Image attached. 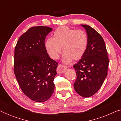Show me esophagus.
Returning <instances> with one entry per match:
<instances>
[{
    "instance_id": "obj_1",
    "label": "esophagus",
    "mask_w": 121,
    "mask_h": 121,
    "mask_svg": "<svg viewBox=\"0 0 121 121\" xmlns=\"http://www.w3.org/2000/svg\"><path fill=\"white\" fill-rule=\"evenodd\" d=\"M66 69H67V67H65V65H63V64H59L57 67V71L58 73H63L64 72Z\"/></svg>"
}]
</instances>
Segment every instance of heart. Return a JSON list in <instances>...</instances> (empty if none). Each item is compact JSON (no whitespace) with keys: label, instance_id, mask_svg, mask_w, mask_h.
I'll return each mask as SVG.
<instances>
[{"label":"heart","instance_id":"obj_1","mask_svg":"<svg viewBox=\"0 0 121 121\" xmlns=\"http://www.w3.org/2000/svg\"><path fill=\"white\" fill-rule=\"evenodd\" d=\"M88 37L82 30L70 29L65 26L58 27L53 34V38L45 42V48L49 56L57 59L62 53H64V61L70 62L72 59L78 60L82 58L86 51Z\"/></svg>","mask_w":121,"mask_h":121}]
</instances>
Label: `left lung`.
<instances>
[{
    "label": "left lung",
    "mask_w": 121,
    "mask_h": 121,
    "mask_svg": "<svg viewBox=\"0 0 121 121\" xmlns=\"http://www.w3.org/2000/svg\"><path fill=\"white\" fill-rule=\"evenodd\" d=\"M88 37L86 51L73 67L77 73L74 84L75 91L84 97L94 95L101 86L107 77L109 59L104 40L93 28L82 25Z\"/></svg>",
    "instance_id": "left-lung-1"
}]
</instances>
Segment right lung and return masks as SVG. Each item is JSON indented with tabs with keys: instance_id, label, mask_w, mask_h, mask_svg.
<instances>
[{
	"instance_id": "right-lung-1",
	"label": "right lung",
	"mask_w": 121,
	"mask_h": 121,
	"mask_svg": "<svg viewBox=\"0 0 121 121\" xmlns=\"http://www.w3.org/2000/svg\"><path fill=\"white\" fill-rule=\"evenodd\" d=\"M52 31L47 26H34L23 34L15 48L14 72L25 95L44 102L53 93L58 63L49 57L46 36Z\"/></svg>"
}]
</instances>
